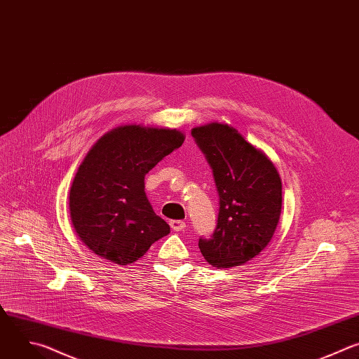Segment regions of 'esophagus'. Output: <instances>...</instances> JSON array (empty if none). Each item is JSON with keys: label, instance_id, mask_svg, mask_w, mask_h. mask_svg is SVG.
Instances as JSON below:
<instances>
[{"label": "esophagus", "instance_id": "1", "mask_svg": "<svg viewBox=\"0 0 359 359\" xmlns=\"http://www.w3.org/2000/svg\"><path fill=\"white\" fill-rule=\"evenodd\" d=\"M170 226H171L172 231H175V232H181V231H184V229L187 228L185 222H182V221H171V222H170Z\"/></svg>", "mask_w": 359, "mask_h": 359}]
</instances>
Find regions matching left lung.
<instances>
[{
	"label": "left lung",
	"mask_w": 359,
	"mask_h": 359,
	"mask_svg": "<svg viewBox=\"0 0 359 359\" xmlns=\"http://www.w3.org/2000/svg\"><path fill=\"white\" fill-rule=\"evenodd\" d=\"M219 195L218 224L198 246L213 267H235L271 241L281 213V180L269 157L233 127L209 123L191 131Z\"/></svg>",
	"instance_id": "left-lung-1"
}]
</instances>
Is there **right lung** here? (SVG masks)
I'll use <instances>...</instances> for the list:
<instances>
[{"instance_id": "1", "label": "right lung", "mask_w": 359, "mask_h": 359, "mask_svg": "<svg viewBox=\"0 0 359 359\" xmlns=\"http://www.w3.org/2000/svg\"><path fill=\"white\" fill-rule=\"evenodd\" d=\"M177 128L127 124L97 140L69 192L70 221L97 256L126 266L170 233L144 192V177L182 146Z\"/></svg>"}]
</instances>
